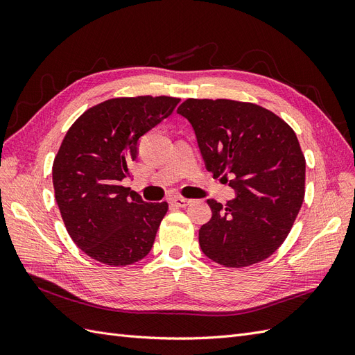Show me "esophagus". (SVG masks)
I'll return each instance as SVG.
<instances>
[{
    "label": "esophagus",
    "instance_id": "34e87169",
    "mask_svg": "<svg viewBox=\"0 0 355 355\" xmlns=\"http://www.w3.org/2000/svg\"><path fill=\"white\" fill-rule=\"evenodd\" d=\"M191 202H192V200L184 198V197H175V198H171V204H175V206H178V207H187V206H189Z\"/></svg>",
    "mask_w": 355,
    "mask_h": 355
}]
</instances>
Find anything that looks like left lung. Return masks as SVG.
Wrapping results in <instances>:
<instances>
[{
	"label": "left lung",
	"mask_w": 355,
	"mask_h": 355,
	"mask_svg": "<svg viewBox=\"0 0 355 355\" xmlns=\"http://www.w3.org/2000/svg\"><path fill=\"white\" fill-rule=\"evenodd\" d=\"M194 128L206 168L235 198L207 200L211 219L198 232L209 259L243 268L283 244L304 202L305 157L293 128L259 105L187 99L178 108Z\"/></svg>",
	"instance_id": "left-lung-1"
}]
</instances>
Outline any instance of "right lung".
<instances>
[{"label": "right lung", "instance_id": "add662e5", "mask_svg": "<svg viewBox=\"0 0 355 355\" xmlns=\"http://www.w3.org/2000/svg\"><path fill=\"white\" fill-rule=\"evenodd\" d=\"M178 98H115L75 121L53 163L63 223L80 249L105 265H132L151 250L168 204L146 202L121 185L130 176L139 137L167 118Z\"/></svg>", "mask_w": 355, "mask_h": 355}]
</instances>
